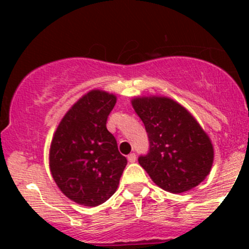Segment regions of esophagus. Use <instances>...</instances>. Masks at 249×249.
<instances>
[{
	"mask_svg": "<svg viewBox=\"0 0 249 249\" xmlns=\"http://www.w3.org/2000/svg\"><path fill=\"white\" fill-rule=\"evenodd\" d=\"M127 160H129V162H135L136 161V154H135V153L129 154L127 155Z\"/></svg>",
	"mask_w": 249,
	"mask_h": 249,
	"instance_id": "esophagus-1",
	"label": "esophagus"
}]
</instances>
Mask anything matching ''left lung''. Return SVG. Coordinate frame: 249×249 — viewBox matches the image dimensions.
Here are the masks:
<instances>
[{"label":"left lung","instance_id":"8db88e82","mask_svg":"<svg viewBox=\"0 0 249 249\" xmlns=\"http://www.w3.org/2000/svg\"><path fill=\"white\" fill-rule=\"evenodd\" d=\"M149 137L148 155L141 166L166 192L193 189L210 175L214 149L207 132L185 107L167 96L149 95L131 100Z\"/></svg>","mask_w":249,"mask_h":249}]
</instances>
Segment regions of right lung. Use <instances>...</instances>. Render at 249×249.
<instances>
[{"instance_id": "1", "label": "right lung", "mask_w": 249, "mask_h": 249, "mask_svg": "<svg viewBox=\"0 0 249 249\" xmlns=\"http://www.w3.org/2000/svg\"><path fill=\"white\" fill-rule=\"evenodd\" d=\"M117 96L101 89L83 95L62 117L49 149V169L62 194L96 207L117 192L127 164L106 123Z\"/></svg>"}]
</instances>
